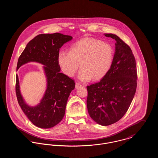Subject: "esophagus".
Masks as SVG:
<instances>
[{"label": "esophagus", "instance_id": "esophagus-1", "mask_svg": "<svg viewBox=\"0 0 158 158\" xmlns=\"http://www.w3.org/2000/svg\"><path fill=\"white\" fill-rule=\"evenodd\" d=\"M81 86H82V85L81 84H80V83H77V82L75 83V88L76 89H78V88H80Z\"/></svg>", "mask_w": 158, "mask_h": 158}]
</instances>
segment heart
<instances>
[{"label":"heart","instance_id":"1","mask_svg":"<svg viewBox=\"0 0 158 158\" xmlns=\"http://www.w3.org/2000/svg\"><path fill=\"white\" fill-rule=\"evenodd\" d=\"M112 47L103 41L92 38L78 40L70 47V52L61 50L58 55V64L63 72L73 77L80 67L78 77L86 82L103 78L113 63Z\"/></svg>","mask_w":158,"mask_h":158}]
</instances>
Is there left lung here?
Segmentation results:
<instances>
[{
	"label": "left lung",
	"instance_id": "1",
	"mask_svg": "<svg viewBox=\"0 0 158 158\" xmlns=\"http://www.w3.org/2000/svg\"><path fill=\"white\" fill-rule=\"evenodd\" d=\"M105 36L116 41L113 63L99 82L87 86V108L96 123L108 126L118 121L128 111L135 94L137 76L130 47L115 35Z\"/></svg>",
	"mask_w": 158,
	"mask_h": 158
}]
</instances>
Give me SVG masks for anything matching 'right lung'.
Segmentation results:
<instances>
[{
  "label": "right lung",
  "mask_w": 158,
  "mask_h": 158,
  "mask_svg": "<svg viewBox=\"0 0 158 158\" xmlns=\"http://www.w3.org/2000/svg\"><path fill=\"white\" fill-rule=\"evenodd\" d=\"M72 40L71 36L59 33L38 35L27 44L18 59L17 70L30 62L44 66L47 88L40 103L35 106L25 103L21 93L18 75L16 77V93L19 105L30 121L39 128L53 127L64 116L68 98L75 88V82L60 72L58 55L60 48Z\"/></svg>",
  "instance_id": "1"
}]
</instances>
